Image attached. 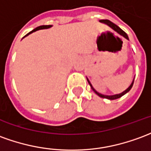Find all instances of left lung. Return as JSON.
Returning <instances> with one entry per match:
<instances>
[{
    "label": "left lung",
    "mask_w": 151,
    "mask_h": 151,
    "mask_svg": "<svg viewBox=\"0 0 151 151\" xmlns=\"http://www.w3.org/2000/svg\"><path fill=\"white\" fill-rule=\"evenodd\" d=\"M100 22L101 23H102V24H106V25H108L109 27H110V28H112L113 30H114L115 32H117L119 35L123 36V37H125L126 39H127V40H129L128 39V37H127V33L125 32L124 31H123L121 28L119 27V26H117L116 24H114V23H112L111 21L108 20V19H101L100 20ZM86 79H87V82H88V83H89V85L91 86V89H92V91H93L96 94L97 96H99L101 98H105V99H108V100H116V99H119V98H120L121 96H123V95H125L126 93H127L129 91L131 90V88L132 87V85H133V83H134V78H133V80H132V83H131V85L128 87H127V89L125 91H123V92H121V93L119 94H116V95H112V96H108V95H103V94L101 93H99L97 91H96L95 89H94V87L92 86V85H91V82L89 81V79L86 78Z\"/></svg>",
    "instance_id": "8db88e82"
}]
</instances>
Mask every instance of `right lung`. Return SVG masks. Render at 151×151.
<instances>
[{
  "instance_id": "1",
  "label": "right lung",
  "mask_w": 151,
  "mask_h": 151,
  "mask_svg": "<svg viewBox=\"0 0 151 151\" xmlns=\"http://www.w3.org/2000/svg\"><path fill=\"white\" fill-rule=\"evenodd\" d=\"M51 27H52V25H42V26H39V27H37V28H34V29H33L32 31L29 32L28 34H26V35L24 36V37H27V36H28L29 34L32 33L33 32L37 31V30H41V29H47V28H51ZM24 37H23V38H24Z\"/></svg>"
}]
</instances>
